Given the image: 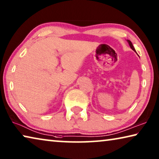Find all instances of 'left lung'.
Instances as JSON below:
<instances>
[{"label":"left lung","mask_w":159,"mask_h":159,"mask_svg":"<svg viewBox=\"0 0 159 159\" xmlns=\"http://www.w3.org/2000/svg\"><path fill=\"white\" fill-rule=\"evenodd\" d=\"M126 41H127V42H128V43H129V46H130V48H131V49H132V50L134 51V52H135L136 53V50H135V48H134V45H133V44H132V43H131V41L130 40H126Z\"/></svg>","instance_id":"1"}]
</instances>
